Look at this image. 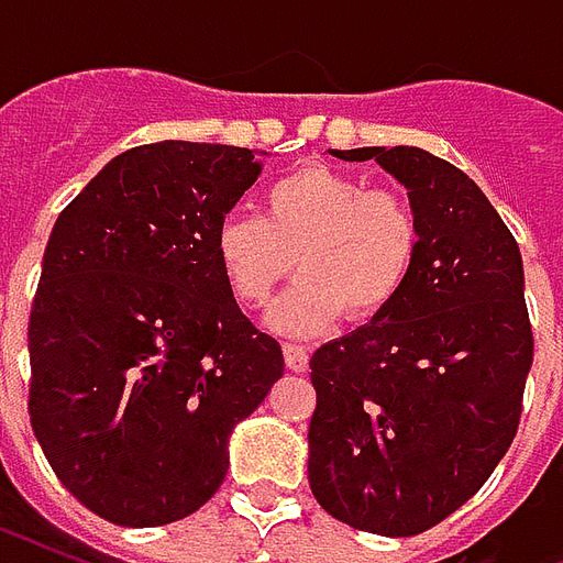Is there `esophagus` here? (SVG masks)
<instances>
[{
    "instance_id": "34e87169",
    "label": "esophagus",
    "mask_w": 563,
    "mask_h": 563,
    "mask_svg": "<svg viewBox=\"0 0 563 563\" xmlns=\"http://www.w3.org/2000/svg\"><path fill=\"white\" fill-rule=\"evenodd\" d=\"M283 358H286V367L295 371V374H305L310 367V355H307L305 346H295V343H286L283 346Z\"/></svg>"
}]
</instances>
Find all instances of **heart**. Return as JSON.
Here are the masks:
<instances>
[{
  "label": "heart",
  "instance_id": "obj_1",
  "mask_svg": "<svg viewBox=\"0 0 563 563\" xmlns=\"http://www.w3.org/2000/svg\"><path fill=\"white\" fill-rule=\"evenodd\" d=\"M213 253L246 307L265 305L298 262L301 280L271 307L268 329L313 338L343 310L371 319L391 307L422 253V222L398 192L313 165L265 189V220L225 213L213 232Z\"/></svg>",
  "mask_w": 563,
  "mask_h": 563
}]
</instances>
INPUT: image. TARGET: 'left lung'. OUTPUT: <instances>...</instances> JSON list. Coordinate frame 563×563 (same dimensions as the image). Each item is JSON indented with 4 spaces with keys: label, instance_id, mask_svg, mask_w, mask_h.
Wrapping results in <instances>:
<instances>
[{
    "label": "left lung",
    "instance_id": "obj_1",
    "mask_svg": "<svg viewBox=\"0 0 563 563\" xmlns=\"http://www.w3.org/2000/svg\"><path fill=\"white\" fill-rule=\"evenodd\" d=\"M407 189L422 253L383 313L310 358V492L334 519L413 537L467 504L507 455L533 334L516 238L479 186L422 147L329 150Z\"/></svg>",
    "mask_w": 563,
    "mask_h": 563
}]
</instances>
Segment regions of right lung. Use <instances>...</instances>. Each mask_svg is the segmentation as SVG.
Listing matches in <instances>:
<instances>
[{
	"label": "right lung",
	"instance_id": "right-lung-1",
	"mask_svg": "<svg viewBox=\"0 0 563 563\" xmlns=\"http://www.w3.org/2000/svg\"><path fill=\"white\" fill-rule=\"evenodd\" d=\"M265 153L156 141L104 165L56 217L30 313V419L80 504L156 528L208 504L234 424L283 377L241 313L213 232Z\"/></svg>",
	"mask_w": 563,
	"mask_h": 563
}]
</instances>
